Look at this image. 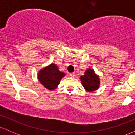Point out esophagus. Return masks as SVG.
I'll return each mask as SVG.
<instances>
[{
	"label": "esophagus",
	"instance_id": "obj_1",
	"mask_svg": "<svg viewBox=\"0 0 135 135\" xmlns=\"http://www.w3.org/2000/svg\"><path fill=\"white\" fill-rule=\"evenodd\" d=\"M70 76L71 77H75V74L74 72H73V73H70Z\"/></svg>",
	"mask_w": 135,
	"mask_h": 135
}]
</instances>
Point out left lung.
<instances>
[{
	"instance_id": "left-lung-1",
	"label": "left lung",
	"mask_w": 135,
	"mask_h": 135,
	"mask_svg": "<svg viewBox=\"0 0 135 135\" xmlns=\"http://www.w3.org/2000/svg\"><path fill=\"white\" fill-rule=\"evenodd\" d=\"M80 78L84 88L89 92L97 90L100 86V78L93 69H88Z\"/></svg>"
}]
</instances>
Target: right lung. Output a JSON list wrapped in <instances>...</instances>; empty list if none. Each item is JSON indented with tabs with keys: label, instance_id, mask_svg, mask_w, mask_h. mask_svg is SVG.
Listing matches in <instances>:
<instances>
[{
	"label": "right lung",
	"instance_id": "1",
	"mask_svg": "<svg viewBox=\"0 0 135 135\" xmlns=\"http://www.w3.org/2000/svg\"><path fill=\"white\" fill-rule=\"evenodd\" d=\"M65 75V73L59 70L56 65L51 63L39 71L38 79L44 87L52 91L58 87L60 80Z\"/></svg>",
	"mask_w": 135,
	"mask_h": 135
}]
</instances>
